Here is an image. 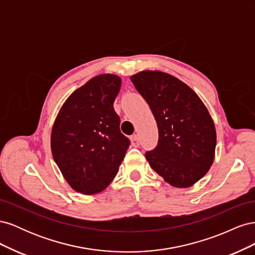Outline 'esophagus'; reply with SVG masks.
I'll return each mask as SVG.
<instances>
[{"instance_id": "34e87169", "label": "esophagus", "mask_w": 255, "mask_h": 255, "mask_svg": "<svg viewBox=\"0 0 255 255\" xmlns=\"http://www.w3.org/2000/svg\"><path fill=\"white\" fill-rule=\"evenodd\" d=\"M130 141H132V145L135 146V148H137V146H139V144H140L139 137H138L137 135H133L132 137H130Z\"/></svg>"}]
</instances>
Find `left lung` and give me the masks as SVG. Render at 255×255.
Returning <instances> with one entry per match:
<instances>
[{"mask_svg":"<svg viewBox=\"0 0 255 255\" xmlns=\"http://www.w3.org/2000/svg\"><path fill=\"white\" fill-rule=\"evenodd\" d=\"M130 81L157 123V145L145 152L146 160L172 186H191L214 161L216 129L210 113L194 90L170 74L142 71Z\"/></svg>","mask_w":255,"mask_h":255,"instance_id":"obj_1","label":"left lung"}]
</instances>
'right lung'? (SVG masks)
<instances>
[{"label":"right lung","instance_id":"add662e5","mask_svg":"<svg viewBox=\"0 0 255 255\" xmlns=\"http://www.w3.org/2000/svg\"><path fill=\"white\" fill-rule=\"evenodd\" d=\"M120 87L117 75L96 76L67 99L54 122L53 158L70 186L84 195L109 186L129 146L114 110Z\"/></svg>","mask_w":255,"mask_h":255}]
</instances>
